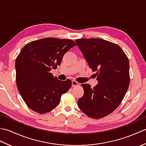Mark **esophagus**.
<instances>
[{
	"mask_svg": "<svg viewBox=\"0 0 146 146\" xmlns=\"http://www.w3.org/2000/svg\"><path fill=\"white\" fill-rule=\"evenodd\" d=\"M79 85H80L79 83L76 82L75 80H73V81H72V86H73V87H75V86H79Z\"/></svg>",
	"mask_w": 146,
	"mask_h": 146,
	"instance_id": "1",
	"label": "esophagus"
}]
</instances>
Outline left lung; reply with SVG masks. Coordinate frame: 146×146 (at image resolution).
<instances>
[{
  "instance_id": "1",
  "label": "left lung",
  "mask_w": 146,
  "mask_h": 146,
  "mask_svg": "<svg viewBox=\"0 0 146 146\" xmlns=\"http://www.w3.org/2000/svg\"><path fill=\"white\" fill-rule=\"evenodd\" d=\"M75 41L97 76L98 83L91 88L82 84L84 94L78 100L80 110L88 117L98 119L116 109L124 98L130 84L129 61L120 46L98 38Z\"/></svg>"
}]
</instances>
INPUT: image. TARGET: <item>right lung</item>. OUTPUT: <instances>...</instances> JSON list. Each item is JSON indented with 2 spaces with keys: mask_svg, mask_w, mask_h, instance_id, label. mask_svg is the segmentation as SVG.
Returning <instances> with one entry per match:
<instances>
[{
  "mask_svg": "<svg viewBox=\"0 0 146 146\" xmlns=\"http://www.w3.org/2000/svg\"><path fill=\"white\" fill-rule=\"evenodd\" d=\"M76 46L71 39L46 38L27 43L15 63L20 95L30 109L41 114L56 107L61 95L71 88L70 79L61 81L50 71L60 66L63 56Z\"/></svg>",
  "mask_w": 146,
  "mask_h": 146,
  "instance_id": "right-lung-1",
  "label": "right lung"
}]
</instances>
